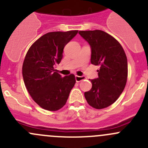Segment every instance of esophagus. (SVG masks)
Segmentation results:
<instances>
[{
	"mask_svg": "<svg viewBox=\"0 0 148 148\" xmlns=\"http://www.w3.org/2000/svg\"><path fill=\"white\" fill-rule=\"evenodd\" d=\"M75 79H76V82H79L85 79V77H83V76H76Z\"/></svg>",
	"mask_w": 148,
	"mask_h": 148,
	"instance_id": "esophagus-1",
	"label": "esophagus"
}]
</instances>
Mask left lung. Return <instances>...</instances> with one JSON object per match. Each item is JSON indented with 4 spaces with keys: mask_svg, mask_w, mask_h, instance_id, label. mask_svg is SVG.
I'll return each mask as SVG.
<instances>
[{
    "mask_svg": "<svg viewBox=\"0 0 148 148\" xmlns=\"http://www.w3.org/2000/svg\"><path fill=\"white\" fill-rule=\"evenodd\" d=\"M91 47V63L99 66V77L90 79L92 87L84 92L86 102L95 109L106 108L123 92L127 79V59L114 37L100 30L79 32Z\"/></svg>",
    "mask_w": 148,
    "mask_h": 148,
    "instance_id": "1",
    "label": "left lung"
}]
</instances>
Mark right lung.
<instances>
[{
    "label": "right lung",
    "mask_w": 148,
    "mask_h": 148,
    "mask_svg": "<svg viewBox=\"0 0 148 148\" xmlns=\"http://www.w3.org/2000/svg\"><path fill=\"white\" fill-rule=\"evenodd\" d=\"M78 31L49 32L29 48L22 67L23 81L34 102L43 109L56 111L65 105L76 83L74 74L62 77L55 71V64L63 57L64 46Z\"/></svg>",
    "instance_id": "obj_1"
}]
</instances>
